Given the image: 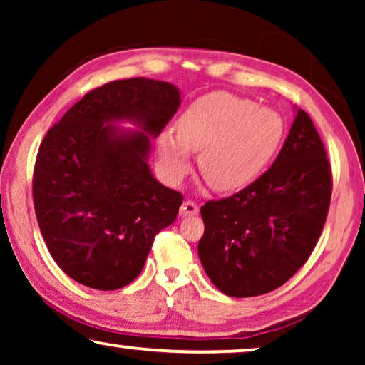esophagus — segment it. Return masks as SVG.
Masks as SVG:
<instances>
[{
    "mask_svg": "<svg viewBox=\"0 0 365 365\" xmlns=\"http://www.w3.org/2000/svg\"><path fill=\"white\" fill-rule=\"evenodd\" d=\"M199 212V209L196 204H194L192 201H186L181 206V209H179V216L181 217H186V216H196V214Z\"/></svg>",
    "mask_w": 365,
    "mask_h": 365,
    "instance_id": "1",
    "label": "esophagus"
}]
</instances>
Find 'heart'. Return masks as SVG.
Returning <instances> with one entry per match:
<instances>
[{
	"mask_svg": "<svg viewBox=\"0 0 365 365\" xmlns=\"http://www.w3.org/2000/svg\"><path fill=\"white\" fill-rule=\"evenodd\" d=\"M176 131L158 136V158L169 182L181 181L191 151L204 179L217 191H236L254 181L279 148L284 119L274 108L226 91L207 93L186 108Z\"/></svg>",
	"mask_w": 365,
	"mask_h": 365,
	"instance_id": "heart-1",
	"label": "heart"
}]
</instances>
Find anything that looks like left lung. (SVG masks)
Segmentation results:
<instances>
[{
	"instance_id": "1",
	"label": "left lung",
	"mask_w": 365,
	"mask_h": 365,
	"mask_svg": "<svg viewBox=\"0 0 365 365\" xmlns=\"http://www.w3.org/2000/svg\"><path fill=\"white\" fill-rule=\"evenodd\" d=\"M269 171L246 189L201 207L197 246L207 277L231 297H252L287 282L316 247L332 192L326 149L306 111Z\"/></svg>"
}]
</instances>
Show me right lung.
Returning <instances> with one entry per match:
<instances>
[{"instance_id": "obj_1", "label": "right lung", "mask_w": 365, "mask_h": 365, "mask_svg": "<svg viewBox=\"0 0 365 365\" xmlns=\"http://www.w3.org/2000/svg\"><path fill=\"white\" fill-rule=\"evenodd\" d=\"M171 83L149 78L93 89L49 129L33 176L36 219L54 261L98 291L128 286L182 196L154 178L151 141L181 104ZM133 124L131 130L121 123Z\"/></svg>"}]
</instances>
